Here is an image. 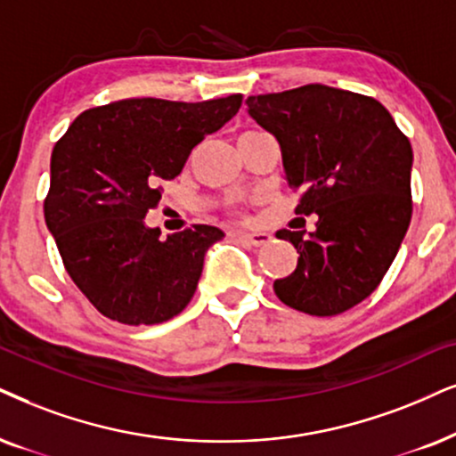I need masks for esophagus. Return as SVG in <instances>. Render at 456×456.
<instances>
[{
	"label": "esophagus",
	"mask_w": 456,
	"mask_h": 456,
	"mask_svg": "<svg viewBox=\"0 0 456 456\" xmlns=\"http://www.w3.org/2000/svg\"><path fill=\"white\" fill-rule=\"evenodd\" d=\"M240 240H244L250 246H265L271 240V235L265 232H240Z\"/></svg>",
	"instance_id": "obj_1"
}]
</instances>
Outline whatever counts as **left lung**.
Wrapping results in <instances>:
<instances>
[{
  "instance_id": "obj_1",
  "label": "left lung",
  "mask_w": 456,
  "mask_h": 456,
  "mask_svg": "<svg viewBox=\"0 0 456 456\" xmlns=\"http://www.w3.org/2000/svg\"><path fill=\"white\" fill-rule=\"evenodd\" d=\"M248 113L278 138L286 181L301 189L297 215L315 232H278L298 252L273 281L288 307L337 315L370 297L394 263L412 216V147L372 96L307 84L246 99Z\"/></svg>"
}]
</instances>
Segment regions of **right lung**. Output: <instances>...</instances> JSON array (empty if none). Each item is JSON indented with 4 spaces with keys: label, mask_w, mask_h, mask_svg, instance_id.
Instances as JSON below:
<instances>
[{
    "label": "right lung",
    "mask_w": 456,
    "mask_h": 456,
    "mask_svg": "<svg viewBox=\"0 0 456 456\" xmlns=\"http://www.w3.org/2000/svg\"><path fill=\"white\" fill-rule=\"evenodd\" d=\"M241 94L201 102L126 99L88 109L52 149L44 216L75 286L109 320L151 326L191 301L210 224L159 240L145 224L159 185L181 175L195 145L223 128Z\"/></svg>",
    "instance_id": "obj_1"
}]
</instances>
